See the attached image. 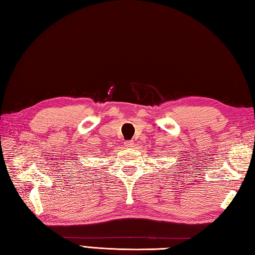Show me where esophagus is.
Returning <instances> with one entry per match:
<instances>
[{
	"label": "esophagus",
	"instance_id": "34e87169",
	"mask_svg": "<svg viewBox=\"0 0 255 255\" xmlns=\"http://www.w3.org/2000/svg\"><path fill=\"white\" fill-rule=\"evenodd\" d=\"M124 144H125V147H127V148H132L133 147V141H125Z\"/></svg>",
	"mask_w": 255,
	"mask_h": 255
}]
</instances>
